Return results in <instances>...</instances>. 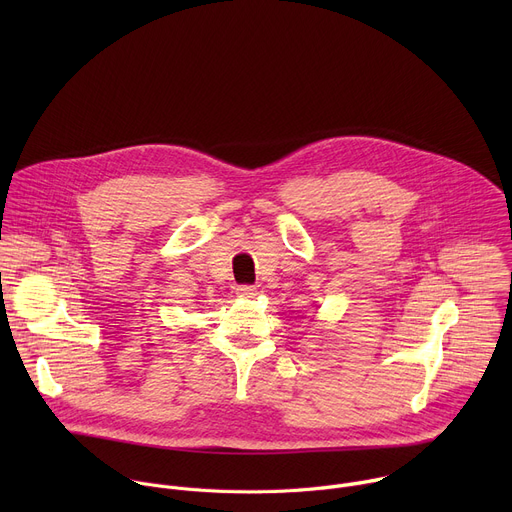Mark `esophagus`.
Returning a JSON list of instances; mask_svg holds the SVG:
<instances>
[{
    "label": "esophagus",
    "instance_id": "1",
    "mask_svg": "<svg viewBox=\"0 0 512 512\" xmlns=\"http://www.w3.org/2000/svg\"><path fill=\"white\" fill-rule=\"evenodd\" d=\"M237 294L241 298H253V296H257V287L255 285H239L237 287Z\"/></svg>",
    "mask_w": 512,
    "mask_h": 512
}]
</instances>
